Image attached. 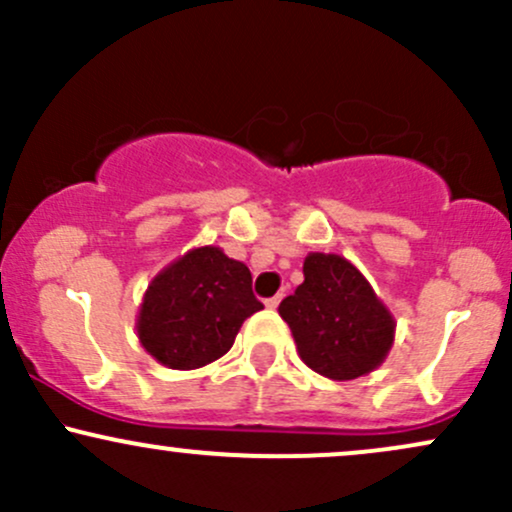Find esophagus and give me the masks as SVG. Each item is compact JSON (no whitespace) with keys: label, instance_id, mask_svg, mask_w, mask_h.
<instances>
[{"label":"esophagus","instance_id":"obj_1","mask_svg":"<svg viewBox=\"0 0 512 512\" xmlns=\"http://www.w3.org/2000/svg\"><path fill=\"white\" fill-rule=\"evenodd\" d=\"M281 303V293H276V296H272V298H267V301H264V305H267V308H276V305Z\"/></svg>","mask_w":512,"mask_h":512}]
</instances>
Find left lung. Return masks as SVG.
<instances>
[{"label": "left lung", "mask_w": 512, "mask_h": 512, "mask_svg": "<svg viewBox=\"0 0 512 512\" xmlns=\"http://www.w3.org/2000/svg\"><path fill=\"white\" fill-rule=\"evenodd\" d=\"M305 281L279 305L298 356L330 380H354L385 361L395 342V317L349 260L310 252Z\"/></svg>", "instance_id": "left-lung-1"}]
</instances>
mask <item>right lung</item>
<instances>
[{
	"instance_id": "obj_1",
	"label": "right lung",
	"mask_w": 512,
	"mask_h": 512,
	"mask_svg": "<svg viewBox=\"0 0 512 512\" xmlns=\"http://www.w3.org/2000/svg\"><path fill=\"white\" fill-rule=\"evenodd\" d=\"M262 308L250 269L204 245L154 276L139 308L137 334L163 366L202 368L226 354L240 325Z\"/></svg>"
}]
</instances>
